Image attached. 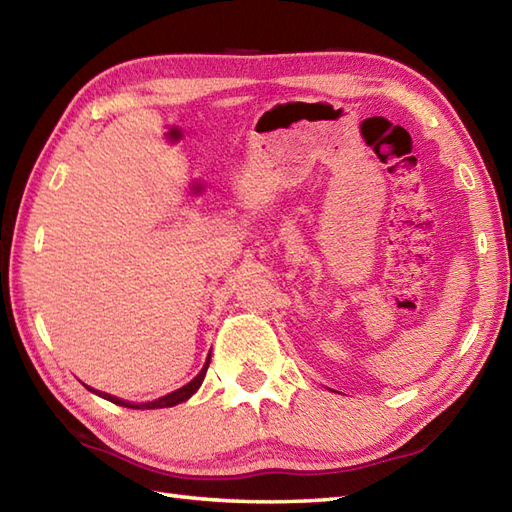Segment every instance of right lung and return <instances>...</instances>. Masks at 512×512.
Instances as JSON below:
<instances>
[{
    "instance_id": "add662e5",
    "label": "right lung",
    "mask_w": 512,
    "mask_h": 512,
    "mask_svg": "<svg viewBox=\"0 0 512 512\" xmlns=\"http://www.w3.org/2000/svg\"><path fill=\"white\" fill-rule=\"evenodd\" d=\"M211 355V353H209ZM207 368H209V358H207V362H205V366H202V371L192 379V382L189 384H185L183 388H178V390H174V392H170V395H165V397H161V399H157V401H148V403H130V401H122V399H117V397H113V395H109V392H98V390H93L95 395H100V397H104V399H109L111 403H117V406H126V408H133V410H152V408H172V406H176V403H181V401H187L189 397L194 395V392L200 388V384H202V379H205V375H207ZM91 390V388H89Z\"/></svg>"
}]
</instances>
